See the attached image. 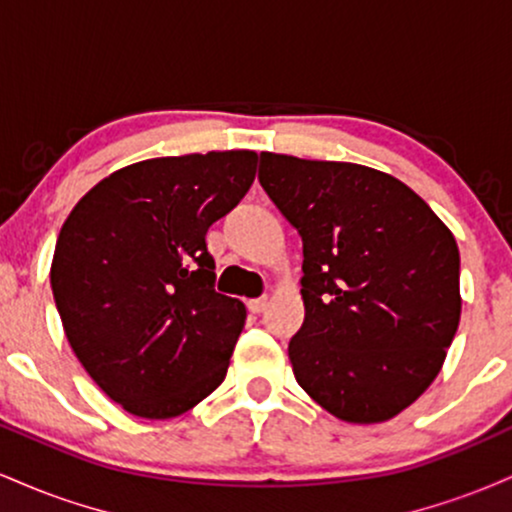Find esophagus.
Returning a JSON list of instances; mask_svg holds the SVG:
<instances>
[{
    "label": "esophagus",
    "mask_w": 512,
    "mask_h": 512,
    "mask_svg": "<svg viewBox=\"0 0 512 512\" xmlns=\"http://www.w3.org/2000/svg\"><path fill=\"white\" fill-rule=\"evenodd\" d=\"M267 305H269L267 298H252V301H248V308H250V313H255V315L264 313V310H267Z\"/></svg>",
    "instance_id": "esophagus-1"
}]
</instances>
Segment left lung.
Returning <instances> with one entry per match:
<instances>
[{
  "instance_id": "8db88e82",
  "label": "left lung",
  "mask_w": 512,
  "mask_h": 512,
  "mask_svg": "<svg viewBox=\"0 0 512 512\" xmlns=\"http://www.w3.org/2000/svg\"><path fill=\"white\" fill-rule=\"evenodd\" d=\"M260 185L303 240L298 385L337 419L380 424L443 368L460 325V250L404 182L337 161L260 154Z\"/></svg>"
}]
</instances>
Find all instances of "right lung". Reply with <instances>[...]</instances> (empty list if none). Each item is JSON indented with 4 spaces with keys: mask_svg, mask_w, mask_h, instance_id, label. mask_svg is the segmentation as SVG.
Returning a JSON list of instances; mask_svg holds the SVG:
<instances>
[{
    "mask_svg": "<svg viewBox=\"0 0 512 512\" xmlns=\"http://www.w3.org/2000/svg\"><path fill=\"white\" fill-rule=\"evenodd\" d=\"M255 151L149 158L88 190L50 284L93 383L142 419H173L226 378L245 305L214 289L209 226L250 190Z\"/></svg>",
    "mask_w": 512,
    "mask_h": 512,
    "instance_id": "obj_1",
    "label": "right lung"
}]
</instances>
